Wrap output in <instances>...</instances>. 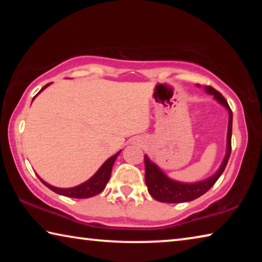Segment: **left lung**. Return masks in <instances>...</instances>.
Here are the masks:
<instances>
[{
	"instance_id": "1",
	"label": "left lung",
	"mask_w": 262,
	"mask_h": 262,
	"mask_svg": "<svg viewBox=\"0 0 262 262\" xmlns=\"http://www.w3.org/2000/svg\"><path fill=\"white\" fill-rule=\"evenodd\" d=\"M205 90L207 94L212 95L214 98L223 105L229 112V123H228V135H227V152L222 162L219 170L214 176L208 179L198 181V183H180L173 179L168 178L156 164L150 161L149 157L144 156L145 165V185L148 190L155 200L165 202V203H180L193 201L195 199L200 198L201 195L208 192L216 183L221 174L223 173L225 166L229 162L230 155H231V135H232V111L230 108L228 101L222 96L219 91L211 86H206Z\"/></svg>"
}]
</instances>
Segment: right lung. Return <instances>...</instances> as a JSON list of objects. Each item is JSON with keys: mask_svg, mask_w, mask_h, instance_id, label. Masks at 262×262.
I'll list each match as a JSON object with an SVG mask.
<instances>
[{"mask_svg": "<svg viewBox=\"0 0 262 262\" xmlns=\"http://www.w3.org/2000/svg\"><path fill=\"white\" fill-rule=\"evenodd\" d=\"M50 84L51 83L46 84V85L39 91V94H40L43 89H46L48 85H50ZM35 96L33 97V99L35 98ZM121 150L115 155H113L112 157H110L107 161H106L103 165L99 167V170L97 171L90 179L86 180L85 183H83L78 186H75V187H72V188H57V187H54V186L45 183L40 177H39V179L41 180V183L45 185L46 187L52 189L53 192H55L57 194L63 195V196L75 198V199H88V198L95 196V195L99 194L101 190L106 187V185H107L111 177V172H112V166L115 162V159H117V157L119 156V154Z\"/></svg>", "mask_w": 262, "mask_h": 262, "instance_id": "obj_1", "label": "right lung"}]
</instances>
